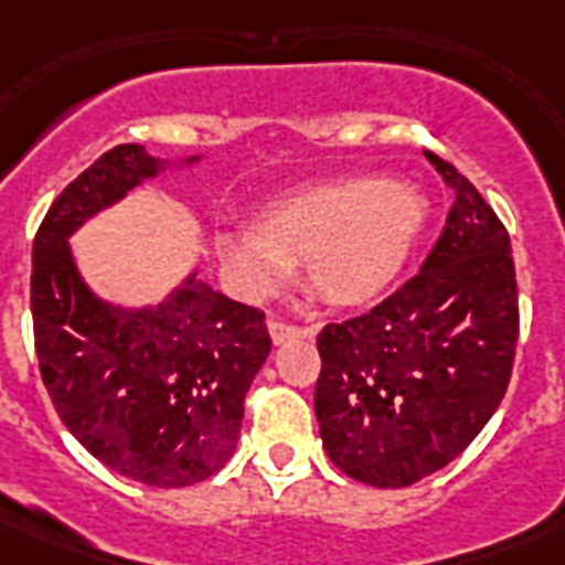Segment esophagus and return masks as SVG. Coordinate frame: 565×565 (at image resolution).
I'll return each mask as SVG.
<instances>
[{
    "label": "esophagus",
    "instance_id": "esophagus-1",
    "mask_svg": "<svg viewBox=\"0 0 565 565\" xmlns=\"http://www.w3.org/2000/svg\"><path fill=\"white\" fill-rule=\"evenodd\" d=\"M269 337H273V343H287L292 337H310V328H301L296 326V322L273 317L269 319Z\"/></svg>",
    "mask_w": 565,
    "mask_h": 565
}]
</instances>
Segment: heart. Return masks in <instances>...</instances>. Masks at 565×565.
Instances as JSON below:
<instances>
[{
    "label": "heart",
    "instance_id": "obj_1",
    "mask_svg": "<svg viewBox=\"0 0 565 565\" xmlns=\"http://www.w3.org/2000/svg\"><path fill=\"white\" fill-rule=\"evenodd\" d=\"M425 216L428 202L411 184L352 175L275 202L260 225L222 234L220 255L248 296H269L308 260L322 299L354 305L393 281Z\"/></svg>",
    "mask_w": 565,
    "mask_h": 565
}]
</instances>
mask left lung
<instances>
[{
    "mask_svg": "<svg viewBox=\"0 0 565 565\" xmlns=\"http://www.w3.org/2000/svg\"><path fill=\"white\" fill-rule=\"evenodd\" d=\"M455 204L413 278L317 337L319 437L340 472L398 490L451 463L508 393L519 290L504 222L466 175L425 152Z\"/></svg>",
    "mask_w": 565,
    "mask_h": 565,
    "instance_id": "1",
    "label": "left lung"
}]
</instances>
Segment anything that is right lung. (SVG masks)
I'll return each mask as SVG.
<instances>
[{
	"instance_id": "1",
	"label": "right lung",
	"mask_w": 565,
	"mask_h": 565,
	"mask_svg": "<svg viewBox=\"0 0 565 565\" xmlns=\"http://www.w3.org/2000/svg\"><path fill=\"white\" fill-rule=\"evenodd\" d=\"M158 167L122 143L66 184L34 234L31 319L40 377L70 434L131 481L190 487L237 448L243 402L273 349L264 310L195 275L158 308H114L84 287L66 243Z\"/></svg>"
}]
</instances>
